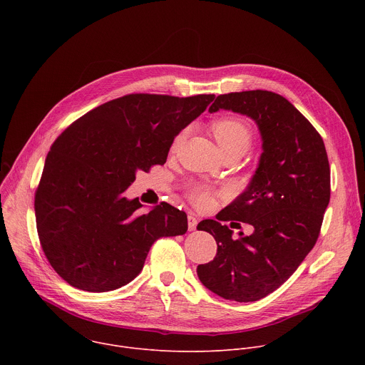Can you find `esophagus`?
<instances>
[{
  "label": "esophagus",
  "mask_w": 365,
  "mask_h": 365,
  "mask_svg": "<svg viewBox=\"0 0 365 365\" xmlns=\"http://www.w3.org/2000/svg\"><path fill=\"white\" fill-rule=\"evenodd\" d=\"M196 225H197V218H196V215L189 214V215H187V227H189V231H195V230H196Z\"/></svg>",
  "instance_id": "34e87169"
}]
</instances>
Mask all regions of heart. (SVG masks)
Instances as JSON below:
<instances>
[{
    "label": "heart",
    "instance_id": "heart-1",
    "mask_svg": "<svg viewBox=\"0 0 365 365\" xmlns=\"http://www.w3.org/2000/svg\"><path fill=\"white\" fill-rule=\"evenodd\" d=\"M211 131L215 135L221 150L224 153L230 150H247L251 144L252 133L251 127L247 121L237 118V117H221L211 123ZM183 134H179L172 148H176L182 140ZM189 199L202 210H207L214 205V195L210 189L202 187V186H192L187 193Z\"/></svg>",
    "mask_w": 365,
    "mask_h": 365
}]
</instances>
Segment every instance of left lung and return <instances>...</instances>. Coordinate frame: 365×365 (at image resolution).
<instances>
[{
  "instance_id": "left-lung-1",
  "label": "left lung",
  "mask_w": 365,
  "mask_h": 365,
  "mask_svg": "<svg viewBox=\"0 0 365 365\" xmlns=\"http://www.w3.org/2000/svg\"><path fill=\"white\" fill-rule=\"evenodd\" d=\"M231 110L251 117L263 138V154L248 187L218 221L197 230L214 235L212 262L197 277L215 294L255 302L279 289L314 248L331 197V169L321 134L282 95L244 91L217 96L210 113ZM220 220H241L255 232L238 240Z\"/></svg>"
}]
</instances>
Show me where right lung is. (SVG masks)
<instances>
[{
  "instance_id": "obj_1",
  "label": "right lung",
  "mask_w": 365,
  "mask_h": 365,
  "mask_svg": "<svg viewBox=\"0 0 365 365\" xmlns=\"http://www.w3.org/2000/svg\"><path fill=\"white\" fill-rule=\"evenodd\" d=\"M215 95L130 93L72 123L51 144L34 195L40 245L71 286L110 292L141 272L150 247L187 231V217L162 202L141 212L125 189L135 172L165 165L175 137Z\"/></svg>"
}]
</instances>
